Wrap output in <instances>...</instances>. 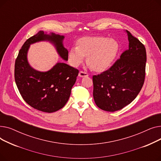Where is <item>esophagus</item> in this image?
Returning <instances> with one entry per match:
<instances>
[{
  "label": "esophagus",
  "mask_w": 161,
  "mask_h": 161,
  "mask_svg": "<svg viewBox=\"0 0 161 161\" xmlns=\"http://www.w3.org/2000/svg\"><path fill=\"white\" fill-rule=\"evenodd\" d=\"M79 76H80V77H81V78H83V77H87L88 74H87L86 72H84L81 71V72H79Z\"/></svg>",
  "instance_id": "obj_1"
}]
</instances>
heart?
I'll return each instance as SVG.
<instances>
[{
  "instance_id": "heart-1",
  "label": "heart",
  "mask_w": 161,
  "mask_h": 161,
  "mask_svg": "<svg viewBox=\"0 0 161 161\" xmlns=\"http://www.w3.org/2000/svg\"><path fill=\"white\" fill-rule=\"evenodd\" d=\"M117 42L103 36L84 37L80 39L77 47L69 50V61L74 66H78L85 61L96 72H103L112 66L119 52Z\"/></svg>"
}]
</instances>
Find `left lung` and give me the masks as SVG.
<instances>
[{"label": "left lung", "instance_id": "8db88e82", "mask_svg": "<svg viewBox=\"0 0 161 161\" xmlns=\"http://www.w3.org/2000/svg\"><path fill=\"white\" fill-rule=\"evenodd\" d=\"M129 48L109 70L93 75V98L97 106L115 112L136 98L145 80V46L128 31Z\"/></svg>", "mask_w": 161, "mask_h": 161}]
</instances>
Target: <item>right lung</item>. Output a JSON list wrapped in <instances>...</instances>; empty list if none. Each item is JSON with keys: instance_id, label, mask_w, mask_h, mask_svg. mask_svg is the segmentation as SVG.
Returning <instances> with one entry per match:
<instances>
[{"instance_id": "right-lung-1", "label": "right lung", "mask_w": 161, "mask_h": 161, "mask_svg": "<svg viewBox=\"0 0 161 161\" xmlns=\"http://www.w3.org/2000/svg\"><path fill=\"white\" fill-rule=\"evenodd\" d=\"M64 36L40 31L25 42L15 63L14 76L18 90L24 100L38 110L52 113L64 106L76 81L78 70L58 61L51 69L42 72L32 68L27 55L30 46L40 42H48L64 61L69 52L64 47Z\"/></svg>"}]
</instances>
